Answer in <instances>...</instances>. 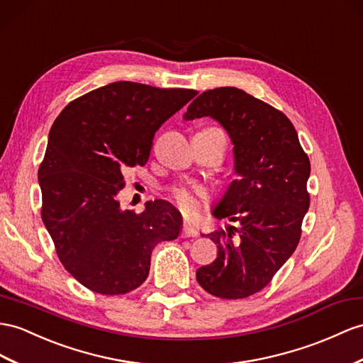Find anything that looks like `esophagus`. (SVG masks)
<instances>
[{
  "mask_svg": "<svg viewBox=\"0 0 363 363\" xmlns=\"http://www.w3.org/2000/svg\"><path fill=\"white\" fill-rule=\"evenodd\" d=\"M181 236L182 238H196L198 236V230L194 228V225H191L190 222H184Z\"/></svg>",
  "mask_w": 363,
  "mask_h": 363,
  "instance_id": "esophagus-1",
  "label": "esophagus"
}]
</instances>
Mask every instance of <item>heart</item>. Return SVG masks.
Here are the masks:
<instances>
[{"label": "heart", "instance_id": "b5f03b06", "mask_svg": "<svg viewBox=\"0 0 363 363\" xmlns=\"http://www.w3.org/2000/svg\"><path fill=\"white\" fill-rule=\"evenodd\" d=\"M173 198L178 202V206L187 213V215H196L201 210L202 201L207 199V193L203 190H194L190 191L187 189H174Z\"/></svg>", "mask_w": 363, "mask_h": 363}]
</instances>
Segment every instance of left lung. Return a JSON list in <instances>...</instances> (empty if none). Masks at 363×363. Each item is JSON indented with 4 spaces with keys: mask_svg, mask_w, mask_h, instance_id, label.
<instances>
[{
    "mask_svg": "<svg viewBox=\"0 0 363 363\" xmlns=\"http://www.w3.org/2000/svg\"><path fill=\"white\" fill-rule=\"evenodd\" d=\"M210 116L233 144L235 173L213 216L238 220L207 235L218 257L196 272L199 285L222 299H244L270 284L299 244L310 207V160L282 111L236 87L201 93L184 119Z\"/></svg>",
    "mask_w": 363,
    "mask_h": 363,
    "instance_id": "obj_1",
    "label": "left lung"
}]
</instances>
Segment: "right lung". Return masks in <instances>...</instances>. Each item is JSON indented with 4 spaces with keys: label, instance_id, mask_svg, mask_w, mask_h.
Masks as SVG:
<instances>
[{
    "label": "right lung",
    "instance_id": "1",
    "mask_svg": "<svg viewBox=\"0 0 363 363\" xmlns=\"http://www.w3.org/2000/svg\"><path fill=\"white\" fill-rule=\"evenodd\" d=\"M198 95L111 82L72 101L50 128L38 170L41 218L64 268L89 290L125 294L150 272L153 248L179 236L182 216L162 199L121 210L127 167L145 165L153 136Z\"/></svg>",
    "mask_w": 363,
    "mask_h": 363
}]
</instances>
